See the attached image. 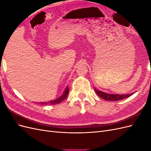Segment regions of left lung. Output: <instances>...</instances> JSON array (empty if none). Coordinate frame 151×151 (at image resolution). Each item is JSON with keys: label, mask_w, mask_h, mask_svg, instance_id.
Wrapping results in <instances>:
<instances>
[{"label": "left lung", "mask_w": 151, "mask_h": 151, "mask_svg": "<svg viewBox=\"0 0 151 151\" xmlns=\"http://www.w3.org/2000/svg\"><path fill=\"white\" fill-rule=\"evenodd\" d=\"M94 91L99 96L103 99L106 100V101H119L123 99H125L130 96L131 95L134 94V93H132L130 94H109L103 92V91H99L97 89L94 88Z\"/></svg>", "instance_id": "left-lung-1"}]
</instances>
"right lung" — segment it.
<instances>
[{
  "label": "right lung",
  "instance_id": "1",
  "mask_svg": "<svg viewBox=\"0 0 151 151\" xmlns=\"http://www.w3.org/2000/svg\"><path fill=\"white\" fill-rule=\"evenodd\" d=\"M68 92H69V89H68V87L67 86L66 88L64 91V92L63 93V94H62V96H60V97H58V98H57L56 99L54 100H52V101H50L48 102H40V104H58L61 103L62 101L64 100L68 94Z\"/></svg>",
  "mask_w": 151,
  "mask_h": 151
}]
</instances>
